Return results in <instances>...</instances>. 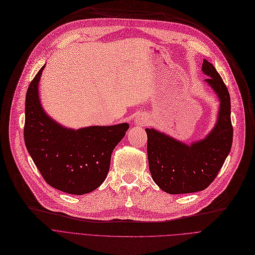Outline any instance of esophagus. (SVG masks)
I'll return each mask as SVG.
<instances>
[{
    "instance_id": "obj_1",
    "label": "esophagus",
    "mask_w": 255,
    "mask_h": 255,
    "mask_svg": "<svg viewBox=\"0 0 255 255\" xmlns=\"http://www.w3.org/2000/svg\"><path fill=\"white\" fill-rule=\"evenodd\" d=\"M135 124H136V126H140V127L145 126V125L147 124V118H146V116L142 115V114L137 115V116L135 117Z\"/></svg>"
}]
</instances>
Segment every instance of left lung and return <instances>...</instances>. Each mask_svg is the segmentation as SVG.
Wrapping results in <instances>:
<instances>
[{
    "label": "left lung",
    "mask_w": 255,
    "mask_h": 255,
    "mask_svg": "<svg viewBox=\"0 0 255 255\" xmlns=\"http://www.w3.org/2000/svg\"><path fill=\"white\" fill-rule=\"evenodd\" d=\"M205 83L219 99L217 123L205 138L190 145L154 128L147 134V156L151 177L164 192L186 194L208 188L220 171L233 144L230 96L218 71L203 60Z\"/></svg>",
    "instance_id": "left-lung-1"
}]
</instances>
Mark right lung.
Wrapping results in <instances>:
<instances>
[{
  "instance_id": "obj_1",
  "label": "right lung",
  "mask_w": 255,
  "mask_h": 255,
  "mask_svg": "<svg viewBox=\"0 0 255 255\" xmlns=\"http://www.w3.org/2000/svg\"><path fill=\"white\" fill-rule=\"evenodd\" d=\"M26 94V147L46 183L62 192L83 195L98 189L110 169L111 155L128 124L68 128L48 116L41 106L38 84L42 70Z\"/></svg>"
}]
</instances>
